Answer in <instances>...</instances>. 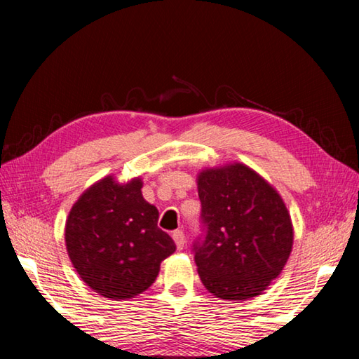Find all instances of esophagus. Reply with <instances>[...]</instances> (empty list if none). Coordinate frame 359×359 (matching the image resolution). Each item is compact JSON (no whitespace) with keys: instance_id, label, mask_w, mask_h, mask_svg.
Here are the masks:
<instances>
[{"instance_id":"34e87169","label":"esophagus","mask_w":359,"mask_h":359,"mask_svg":"<svg viewBox=\"0 0 359 359\" xmlns=\"http://www.w3.org/2000/svg\"><path fill=\"white\" fill-rule=\"evenodd\" d=\"M172 239H174L175 245H177L179 250H182V248H184V245H185V234H184V231L175 229L174 233H172Z\"/></svg>"}]
</instances>
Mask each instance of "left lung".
Here are the masks:
<instances>
[{"label": "left lung", "mask_w": 359, "mask_h": 359, "mask_svg": "<svg viewBox=\"0 0 359 359\" xmlns=\"http://www.w3.org/2000/svg\"><path fill=\"white\" fill-rule=\"evenodd\" d=\"M201 234L193 242L204 287L220 299L261 294L293 247V224L280 194L241 163L198 177Z\"/></svg>", "instance_id": "left-lung-1"}]
</instances>
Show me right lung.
I'll list each match as a JSON object with an SVG mask.
<instances>
[{
    "instance_id": "add662e5",
    "label": "right lung",
    "mask_w": 359,
    "mask_h": 359,
    "mask_svg": "<svg viewBox=\"0 0 359 359\" xmlns=\"http://www.w3.org/2000/svg\"><path fill=\"white\" fill-rule=\"evenodd\" d=\"M141 179L104 177L85 191L66 220V250L82 280L104 297L126 299L147 290L175 252L158 228V210L142 198Z\"/></svg>"
}]
</instances>
